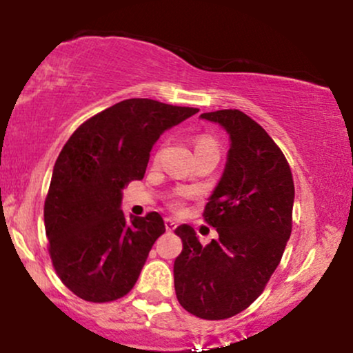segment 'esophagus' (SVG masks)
<instances>
[{
  "label": "esophagus",
  "mask_w": 353,
  "mask_h": 353,
  "mask_svg": "<svg viewBox=\"0 0 353 353\" xmlns=\"http://www.w3.org/2000/svg\"><path fill=\"white\" fill-rule=\"evenodd\" d=\"M164 224H165V229L168 230H174L177 228V222L174 221V219H171V217H165L164 219Z\"/></svg>",
  "instance_id": "esophagus-1"
}]
</instances>
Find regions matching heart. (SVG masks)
Here are the masks:
<instances>
[{
  "label": "heart",
  "instance_id": "1",
  "mask_svg": "<svg viewBox=\"0 0 353 353\" xmlns=\"http://www.w3.org/2000/svg\"><path fill=\"white\" fill-rule=\"evenodd\" d=\"M205 148H216V144H214V141L210 139V137H201V139H197L196 143V151L197 149H205ZM189 190H179L177 192V196L182 197V196H189ZM174 208H179V199H176L172 202Z\"/></svg>",
  "mask_w": 353,
  "mask_h": 353
}]
</instances>
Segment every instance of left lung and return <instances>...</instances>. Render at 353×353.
<instances>
[{"label": "left lung", "instance_id": "1", "mask_svg": "<svg viewBox=\"0 0 353 353\" xmlns=\"http://www.w3.org/2000/svg\"><path fill=\"white\" fill-rule=\"evenodd\" d=\"M229 134L221 181L205 204L204 219L219 239L202 245L190 225L176 234L182 252L174 261L177 301L192 315L229 319L245 310L281 262L292 232L294 179L272 137L239 109L204 112Z\"/></svg>", "mask_w": 353, "mask_h": 353}]
</instances>
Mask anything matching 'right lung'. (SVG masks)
<instances>
[{
    "instance_id": "add662e5",
    "label": "right lung",
    "mask_w": 353,
    "mask_h": 353,
    "mask_svg": "<svg viewBox=\"0 0 353 353\" xmlns=\"http://www.w3.org/2000/svg\"><path fill=\"white\" fill-rule=\"evenodd\" d=\"M199 112L154 99H125L72 132L56 159L44 201L50 255L61 282L88 302H111L134 287L163 217L125 219L123 189L144 177L164 131Z\"/></svg>"
}]
</instances>
